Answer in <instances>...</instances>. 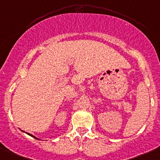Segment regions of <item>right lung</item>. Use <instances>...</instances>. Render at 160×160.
Listing matches in <instances>:
<instances>
[{
	"label": "right lung",
	"instance_id": "add662e5",
	"mask_svg": "<svg viewBox=\"0 0 160 160\" xmlns=\"http://www.w3.org/2000/svg\"><path fill=\"white\" fill-rule=\"evenodd\" d=\"M27 134H28V135H30V136H31V137H33V138H35V139H38L37 138H35V137H34V136H33V135H32V134H30V133H27Z\"/></svg>",
	"mask_w": 160,
	"mask_h": 160
}]
</instances>
